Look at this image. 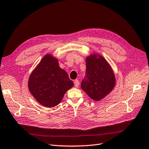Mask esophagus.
Masks as SVG:
<instances>
[{
	"label": "esophagus",
	"mask_w": 149,
	"mask_h": 149,
	"mask_svg": "<svg viewBox=\"0 0 149 149\" xmlns=\"http://www.w3.org/2000/svg\"><path fill=\"white\" fill-rule=\"evenodd\" d=\"M74 85L75 87H78L79 85V81L78 80H74Z\"/></svg>",
	"instance_id": "34e87169"
}]
</instances>
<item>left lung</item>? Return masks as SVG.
<instances>
[{
  "label": "left lung",
  "instance_id": "8db88e82",
  "mask_svg": "<svg viewBox=\"0 0 149 149\" xmlns=\"http://www.w3.org/2000/svg\"><path fill=\"white\" fill-rule=\"evenodd\" d=\"M115 85L113 71L106 59L97 53L86 58V76L81 88L93 100L99 101L111 93Z\"/></svg>",
  "mask_w": 149,
  "mask_h": 149
}]
</instances>
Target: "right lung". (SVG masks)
<instances>
[{
  "instance_id": "add662e5",
  "label": "right lung",
  "mask_w": 149,
  "mask_h": 149,
  "mask_svg": "<svg viewBox=\"0 0 149 149\" xmlns=\"http://www.w3.org/2000/svg\"><path fill=\"white\" fill-rule=\"evenodd\" d=\"M73 86L68 73L59 67L58 59L51 54L43 57L28 80L32 95L41 105L49 108L59 104Z\"/></svg>"
}]
</instances>
